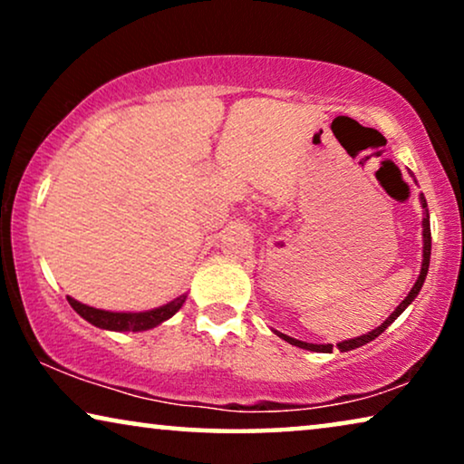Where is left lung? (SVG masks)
Here are the masks:
<instances>
[{"instance_id": "obj_1", "label": "left lung", "mask_w": 464, "mask_h": 464, "mask_svg": "<svg viewBox=\"0 0 464 464\" xmlns=\"http://www.w3.org/2000/svg\"><path fill=\"white\" fill-rule=\"evenodd\" d=\"M414 181H416V179H414ZM420 207H422V264H420V275H418L414 287L410 289V294L405 295V300H401V304H399V306H397L395 310H392V313H391L389 316H386L382 325H378L376 329H372V332H367V334H363V335H357V338L338 342V351H340V353L354 351V348H359V346L367 344V342L376 340L378 335L382 334L384 329L389 327L391 323L395 321L397 316L401 314L403 310L410 306L411 302L416 300V295L420 294V289H422V285H424V278H427V272H429V264H430V221H429V208H427V198H424V194H420ZM272 332H275V334L278 335V338H283L285 342H289V344H294V346H297V348H304V351H313V353H332V351H334L332 344H313V342H304V340L291 338V335L276 332V329H272Z\"/></svg>"}]
</instances>
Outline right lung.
<instances>
[{
  "instance_id": "add662e5",
  "label": "right lung",
  "mask_w": 464,
  "mask_h": 464,
  "mask_svg": "<svg viewBox=\"0 0 464 464\" xmlns=\"http://www.w3.org/2000/svg\"><path fill=\"white\" fill-rule=\"evenodd\" d=\"M186 297L188 294L177 295L175 300L162 304V306L151 308V310H141V313L94 308V306H88V304L73 300L72 295H67V300L82 319L99 329H107V332H148V329L158 327L160 323L169 321L175 313H179V308L183 306V302H186Z\"/></svg>"
}]
</instances>
